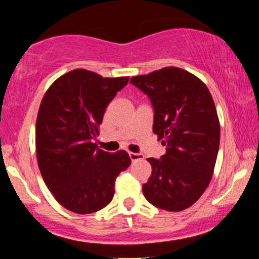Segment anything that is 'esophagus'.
I'll return each instance as SVG.
<instances>
[{
    "mask_svg": "<svg viewBox=\"0 0 259 259\" xmlns=\"http://www.w3.org/2000/svg\"><path fill=\"white\" fill-rule=\"evenodd\" d=\"M129 157L133 162H135V160H139V159H144V154H141V153L129 152Z\"/></svg>",
    "mask_w": 259,
    "mask_h": 259,
    "instance_id": "34e87169",
    "label": "esophagus"
}]
</instances>
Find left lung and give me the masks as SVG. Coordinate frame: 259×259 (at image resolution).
<instances>
[{"label":"left lung","mask_w":259,"mask_h":259,"mask_svg":"<svg viewBox=\"0 0 259 259\" xmlns=\"http://www.w3.org/2000/svg\"><path fill=\"white\" fill-rule=\"evenodd\" d=\"M130 82L151 100L153 133L167 147L160 159H147L152 174L142 192L154 207L180 212L201 197L214 171L221 125L212 95L202 80L177 67Z\"/></svg>","instance_id":"8db88e82"}]
</instances>
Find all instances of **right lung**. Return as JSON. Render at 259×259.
Segmentation results:
<instances>
[{
	"label": "right lung",
	"mask_w": 259,
	"mask_h": 259,
	"mask_svg": "<svg viewBox=\"0 0 259 259\" xmlns=\"http://www.w3.org/2000/svg\"><path fill=\"white\" fill-rule=\"evenodd\" d=\"M127 81L129 76L74 69L59 76L41 101L35 130L38 169L53 197L70 212L105 208L117 177L132 164L125 151L109 153L94 142L107 106Z\"/></svg>",
	"instance_id": "right-lung-1"
}]
</instances>
